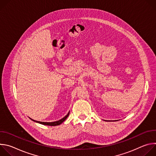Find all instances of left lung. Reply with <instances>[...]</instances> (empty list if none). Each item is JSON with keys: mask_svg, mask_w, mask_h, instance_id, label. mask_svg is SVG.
Returning a JSON list of instances; mask_svg holds the SVG:
<instances>
[{"mask_svg": "<svg viewBox=\"0 0 156 156\" xmlns=\"http://www.w3.org/2000/svg\"><path fill=\"white\" fill-rule=\"evenodd\" d=\"M105 121H108V120H105ZM108 121H110V120H108Z\"/></svg>", "mask_w": 156, "mask_h": 156, "instance_id": "obj_1", "label": "left lung"}]
</instances>
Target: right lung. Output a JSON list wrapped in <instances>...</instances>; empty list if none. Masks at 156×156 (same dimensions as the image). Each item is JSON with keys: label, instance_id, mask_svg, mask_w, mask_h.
Returning a JSON list of instances; mask_svg holds the SVG:
<instances>
[{"label": "right lung", "instance_id": "add662e5", "mask_svg": "<svg viewBox=\"0 0 156 156\" xmlns=\"http://www.w3.org/2000/svg\"><path fill=\"white\" fill-rule=\"evenodd\" d=\"M69 114H70V112H69V113L66 114L63 118L61 119L60 120H57V121H55V122H39V121H36V120H34L31 118H30L32 121L34 122H36V123H40V124H42V125H48V126H57V125H60L61 123H62L66 119H67V117H69Z\"/></svg>", "mask_w": 156, "mask_h": 156}]
</instances>
